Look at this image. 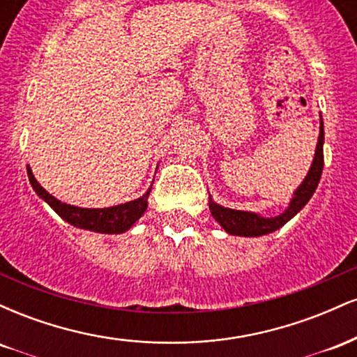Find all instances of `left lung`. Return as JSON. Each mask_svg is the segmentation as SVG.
I'll return each instance as SVG.
<instances>
[{"label": "left lung", "instance_id": "left-lung-1", "mask_svg": "<svg viewBox=\"0 0 357 357\" xmlns=\"http://www.w3.org/2000/svg\"><path fill=\"white\" fill-rule=\"evenodd\" d=\"M324 122L321 117V126H319V139L317 146H315V154L312 159V165L309 167V173L304 178V181L297 186L294 191L292 198H290L289 206L285 208L280 215L277 216H261L260 213L243 211V210H231V208H225L213 202L210 196V211L211 216L220 223L228 235L235 236H261L268 235V233L277 231L282 228L287 221H290L297 215L302 208L309 203L312 195L317 190L319 179H321L322 167H324Z\"/></svg>", "mask_w": 357, "mask_h": 357}]
</instances>
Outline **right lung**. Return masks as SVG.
I'll return each mask as SVG.
<instances>
[{
  "mask_svg": "<svg viewBox=\"0 0 357 357\" xmlns=\"http://www.w3.org/2000/svg\"><path fill=\"white\" fill-rule=\"evenodd\" d=\"M26 171L28 179H30L36 195H38L61 220L70 223L72 227L80 228V230L105 233V235H114V233H116V235H119V233L130 230V228L134 227V223H136L147 210V196H149L151 188L144 192V195L139 196V198L132 199V202L117 204V206L80 208L73 206V204L61 203L60 199L52 196L42 184L36 181L30 166H26Z\"/></svg>",
  "mask_w": 357,
  "mask_h": 357,
  "instance_id": "right-lung-1",
  "label": "right lung"
}]
</instances>
